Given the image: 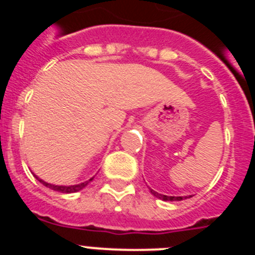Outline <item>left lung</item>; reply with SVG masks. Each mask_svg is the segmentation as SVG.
<instances>
[{"label":"left lung","instance_id":"left-lung-1","mask_svg":"<svg viewBox=\"0 0 255 255\" xmlns=\"http://www.w3.org/2000/svg\"><path fill=\"white\" fill-rule=\"evenodd\" d=\"M150 193H152L153 195H154L155 198H158V199H162L164 200V202H175V200H182V199H186V198H191V195H189V197H170V195H163V194H159V193H157V191H154L153 189H150Z\"/></svg>","mask_w":255,"mask_h":255}]
</instances>
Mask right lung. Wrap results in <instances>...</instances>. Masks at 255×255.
<instances>
[{"label": "right lung", "instance_id": "obj_1", "mask_svg": "<svg viewBox=\"0 0 255 255\" xmlns=\"http://www.w3.org/2000/svg\"><path fill=\"white\" fill-rule=\"evenodd\" d=\"M34 176H35V175H34ZM35 179H37L38 181L40 182V184H43L44 186H47V188L52 189V190L60 191V193H64V194H71V193H76V191L84 189L85 186H87L88 184H89V182H91L92 180L94 179V176L91 177V179L88 180V181L80 182V184H76V185H53V184H48V182L43 181V180L39 179V177H38V176H35Z\"/></svg>", "mask_w": 255, "mask_h": 255}]
</instances>
